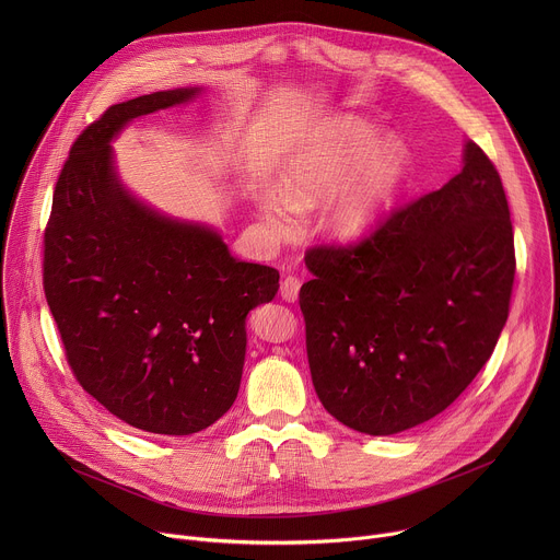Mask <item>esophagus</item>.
<instances>
[{"label": "esophagus", "instance_id": "34e87169", "mask_svg": "<svg viewBox=\"0 0 560 560\" xmlns=\"http://www.w3.org/2000/svg\"><path fill=\"white\" fill-rule=\"evenodd\" d=\"M299 290H301V281L296 277H285L281 281V299L288 303H294L299 299Z\"/></svg>", "mask_w": 560, "mask_h": 560}]
</instances>
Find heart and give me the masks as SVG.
Here are the masks:
<instances>
[{
    "instance_id": "heart-1",
    "label": "heart",
    "mask_w": 560,
    "mask_h": 560,
    "mask_svg": "<svg viewBox=\"0 0 560 560\" xmlns=\"http://www.w3.org/2000/svg\"><path fill=\"white\" fill-rule=\"evenodd\" d=\"M410 152L394 137L357 117H341L314 132L285 164L281 192H259V217L275 236H290L296 212L338 199L326 214V230L343 244L368 238L389 214L408 177Z\"/></svg>"
}]
</instances>
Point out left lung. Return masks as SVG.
Listing matches in <instances>:
<instances>
[{"instance_id": "obj_1", "label": "left lung", "mask_w": 560, "mask_h": 560, "mask_svg": "<svg viewBox=\"0 0 560 560\" xmlns=\"http://www.w3.org/2000/svg\"><path fill=\"white\" fill-rule=\"evenodd\" d=\"M305 266L299 305L318 401L370 436L417 428L456 401L508 322L516 259L501 177L467 139L441 190L359 246L307 250Z\"/></svg>"}]
</instances>
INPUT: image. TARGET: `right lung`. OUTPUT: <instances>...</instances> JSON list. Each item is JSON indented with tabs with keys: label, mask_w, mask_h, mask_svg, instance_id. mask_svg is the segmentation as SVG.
Wrapping results in <instances>:
<instances>
[{
	"label": "right lung",
	"mask_w": 560,
	"mask_h": 560,
	"mask_svg": "<svg viewBox=\"0 0 560 560\" xmlns=\"http://www.w3.org/2000/svg\"><path fill=\"white\" fill-rule=\"evenodd\" d=\"M201 91L141 95L91 124L44 232V292L72 374L124 423L166 436L201 432L232 408L246 316L279 290L275 268L238 261L214 228L150 208L117 175L110 141Z\"/></svg>",
	"instance_id": "1"
}]
</instances>
